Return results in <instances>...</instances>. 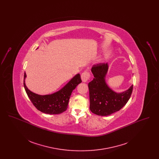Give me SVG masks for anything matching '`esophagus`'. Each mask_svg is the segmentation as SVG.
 <instances>
[{"label": "esophagus", "instance_id": "1", "mask_svg": "<svg viewBox=\"0 0 159 159\" xmlns=\"http://www.w3.org/2000/svg\"><path fill=\"white\" fill-rule=\"evenodd\" d=\"M90 77H91V75L89 72L86 70L83 72L81 75V78L83 82H86L88 80L90 79Z\"/></svg>", "mask_w": 159, "mask_h": 159}]
</instances>
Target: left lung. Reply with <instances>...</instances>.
Listing matches in <instances>:
<instances>
[{"label": "left lung", "mask_w": 159, "mask_h": 159, "mask_svg": "<svg viewBox=\"0 0 159 159\" xmlns=\"http://www.w3.org/2000/svg\"><path fill=\"white\" fill-rule=\"evenodd\" d=\"M107 70V63L93 65L91 71L94 78L88 84L90 110L93 113L102 116L119 111L128 102L133 91V85L121 93H117L110 89L104 79Z\"/></svg>", "instance_id": "obj_1"}]
</instances>
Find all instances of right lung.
<instances>
[{"label": "right lung", "instance_id": "1", "mask_svg": "<svg viewBox=\"0 0 159 159\" xmlns=\"http://www.w3.org/2000/svg\"><path fill=\"white\" fill-rule=\"evenodd\" d=\"M26 73L24 76V86L34 106L44 113L58 114L65 111L68 108L70 97L76 86L82 82L80 74H77L62 89L53 94L39 95L30 91L25 84Z\"/></svg>", "mask_w": 159, "mask_h": 159}]
</instances>
